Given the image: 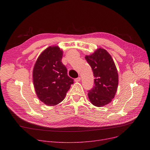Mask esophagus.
<instances>
[{
	"instance_id": "esophagus-1",
	"label": "esophagus",
	"mask_w": 150,
	"mask_h": 150,
	"mask_svg": "<svg viewBox=\"0 0 150 150\" xmlns=\"http://www.w3.org/2000/svg\"><path fill=\"white\" fill-rule=\"evenodd\" d=\"M81 80V78L80 77H78L77 78H75V82H80Z\"/></svg>"
}]
</instances>
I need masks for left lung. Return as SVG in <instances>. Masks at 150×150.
<instances>
[{
  "mask_svg": "<svg viewBox=\"0 0 150 150\" xmlns=\"http://www.w3.org/2000/svg\"><path fill=\"white\" fill-rule=\"evenodd\" d=\"M85 59L95 77V85L88 92V98L93 105L103 107L111 103L117 91L119 74L117 67L111 54L104 49H97L91 54L86 55Z\"/></svg>",
  "mask_w": 150,
  "mask_h": 150,
  "instance_id": "1",
  "label": "left lung"
}]
</instances>
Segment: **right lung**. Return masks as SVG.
Returning <instances> with one entry per match:
<instances>
[{
	"label": "right lung",
	"instance_id": "right-lung-1",
	"mask_svg": "<svg viewBox=\"0 0 150 150\" xmlns=\"http://www.w3.org/2000/svg\"><path fill=\"white\" fill-rule=\"evenodd\" d=\"M63 50L49 46L38 57L33 69V81L36 96L47 106H55L64 100L74 80L61 62Z\"/></svg>",
	"mask_w": 150,
	"mask_h": 150
}]
</instances>
